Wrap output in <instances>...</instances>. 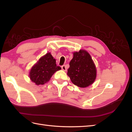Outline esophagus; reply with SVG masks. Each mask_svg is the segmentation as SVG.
Wrapping results in <instances>:
<instances>
[{
    "instance_id": "1",
    "label": "esophagus",
    "mask_w": 132,
    "mask_h": 132,
    "mask_svg": "<svg viewBox=\"0 0 132 132\" xmlns=\"http://www.w3.org/2000/svg\"><path fill=\"white\" fill-rule=\"evenodd\" d=\"M61 68H62V69L63 70H64V71H67V68H66V67H65V65H62V67H61Z\"/></svg>"
}]
</instances>
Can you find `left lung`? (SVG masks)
I'll use <instances>...</instances> for the list:
<instances>
[{"label":"left lung","instance_id":"8db88e82","mask_svg":"<svg viewBox=\"0 0 132 132\" xmlns=\"http://www.w3.org/2000/svg\"><path fill=\"white\" fill-rule=\"evenodd\" d=\"M69 65L67 75L74 85L84 88L94 82L96 69L90 55L86 51L74 52Z\"/></svg>","mask_w":132,"mask_h":132}]
</instances>
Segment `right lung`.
Listing matches in <instances>:
<instances>
[{
    "mask_svg": "<svg viewBox=\"0 0 132 132\" xmlns=\"http://www.w3.org/2000/svg\"><path fill=\"white\" fill-rule=\"evenodd\" d=\"M60 69L61 68L57 66L55 59L50 53H48L32 68L30 78L36 85H43L50 80L55 71Z\"/></svg>",
    "mask_w": 132,
    "mask_h": 132,
    "instance_id": "right-lung-1",
    "label": "right lung"
}]
</instances>
